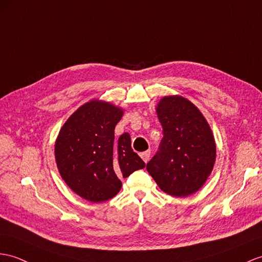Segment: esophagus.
Returning a JSON list of instances; mask_svg holds the SVG:
<instances>
[{
    "instance_id": "1",
    "label": "esophagus",
    "mask_w": 262,
    "mask_h": 262,
    "mask_svg": "<svg viewBox=\"0 0 262 262\" xmlns=\"http://www.w3.org/2000/svg\"><path fill=\"white\" fill-rule=\"evenodd\" d=\"M150 155H151V151H150V150H146V151H144V152H141V153H140V157H141V158H142V160L146 163V162L149 161Z\"/></svg>"
}]
</instances>
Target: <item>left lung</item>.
Segmentation results:
<instances>
[{
  "instance_id": "left-lung-1",
  "label": "left lung",
  "mask_w": 262,
  "mask_h": 262,
  "mask_svg": "<svg viewBox=\"0 0 262 262\" xmlns=\"http://www.w3.org/2000/svg\"><path fill=\"white\" fill-rule=\"evenodd\" d=\"M157 114L163 138L146 170L163 192L188 196L205 184L213 169L212 131L199 109L180 95L162 98Z\"/></svg>"
}]
</instances>
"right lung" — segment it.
Returning a JSON list of instances; mask_svg holds the SVG:
<instances>
[{
  "mask_svg": "<svg viewBox=\"0 0 262 262\" xmlns=\"http://www.w3.org/2000/svg\"><path fill=\"white\" fill-rule=\"evenodd\" d=\"M123 110L109 102L91 100L63 124L55 141V161L62 179L91 202L116 195L122 182L145 163L131 148L129 133L114 140V127Z\"/></svg>",
  "mask_w": 262,
  "mask_h": 262,
  "instance_id": "add662e5",
  "label": "right lung"
}]
</instances>
